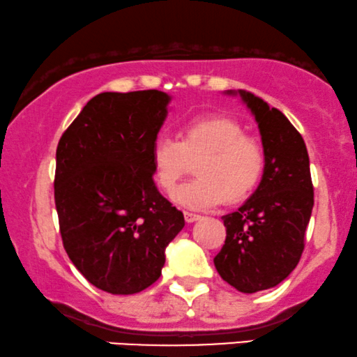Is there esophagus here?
I'll use <instances>...</instances> for the list:
<instances>
[{
	"mask_svg": "<svg viewBox=\"0 0 357 357\" xmlns=\"http://www.w3.org/2000/svg\"><path fill=\"white\" fill-rule=\"evenodd\" d=\"M184 220H186V222H195L199 220V214L191 213V211H184Z\"/></svg>",
	"mask_w": 357,
	"mask_h": 357,
	"instance_id": "34e87169",
	"label": "esophagus"
}]
</instances>
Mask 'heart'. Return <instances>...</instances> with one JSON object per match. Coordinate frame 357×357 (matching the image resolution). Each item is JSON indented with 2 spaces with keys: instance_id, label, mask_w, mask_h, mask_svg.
Listing matches in <instances>:
<instances>
[{
  "instance_id": "obj_1",
  "label": "heart",
  "mask_w": 357,
  "mask_h": 357,
  "mask_svg": "<svg viewBox=\"0 0 357 357\" xmlns=\"http://www.w3.org/2000/svg\"><path fill=\"white\" fill-rule=\"evenodd\" d=\"M196 162V176L174 195L188 208H211L241 203L259 186L266 169V149L246 135L238 119L226 114H196L181 123L178 141L160 136L153 143L154 179L171 196L179 179Z\"/></svg>"
}]
</instances>
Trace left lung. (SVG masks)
Segmentation results:
<instances>
[{
	"label": "left lung",
	"instance_id": "1",
	"mask_svg": "<svg viewBox=\"0 0 357 357\" xmlns=\"http://www.w3.org/2000/svg\"><path fill=\"white\" fill-rule=\"evenodd\" d=\"M239 94L259 126L266 169L255 195L238 211L222 216L226 239L214 266L227 284L251 294L278 286L298 266L314 188L299 131L261 98Z\"/></svg>",
	"mask_w": 357,
	"mask_h": 357
}]
</instances>
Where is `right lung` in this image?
<instances>
[{
    "label": "right lung",
    "instance_id": "add662e5",
    "mask_svg": "<svg viewBox=\"0 0 357 357\" xmlns=\"http://www.w3.org/2000/svg\"><path fill=\"white\" fill-rule=\"evenodd\" d=\"M169 96L101 93L56 148L54 204L71 263L98 289L135 294L156 282L184 216L153 181L151 148Z\"/></svg>",
    "mask_w": 357,
    "mask_h": 357
}]
</instances>
